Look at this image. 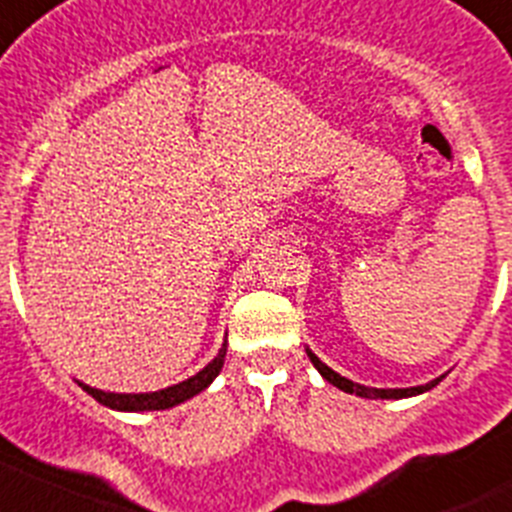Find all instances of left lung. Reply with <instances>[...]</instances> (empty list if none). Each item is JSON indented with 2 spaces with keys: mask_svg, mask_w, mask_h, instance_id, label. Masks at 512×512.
<instances>
[{
  "mask_svg": "<svg viewBox=\"0 0 512 512\" xmlns=\"http://www.w3.org/2000/svg\"><path fill=\"white\" fill-rule=\"evenodd\" d=\"M307 357H310L312 365L317 367V372H320L322 377H325L330 385H335V388H340L342 393H350V395H360V398H370V400H400V398H413V395H420L425 393V390L435 388L443 377H435V380H430L428 385H418V388H395V390H385V388H367V385H360V382H352L347 380V377H342L340 372H335L332 367H327L325 362L320 360V357L315 355V352L307 347Z\"/></svg>",
  "mask_w": 512,
  "mask_h": 512,
  "instance_id": "8db88e82",
  "label": "left lung"
}]
</instances>
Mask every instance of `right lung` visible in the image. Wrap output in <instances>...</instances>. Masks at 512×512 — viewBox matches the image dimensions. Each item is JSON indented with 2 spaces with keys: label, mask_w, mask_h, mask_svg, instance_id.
I'll use <instances>...</instances> for the list:
<instances>
[{
  "label": "right lung",
  "mask_w": 512,
  "mask_h": 512,
  "mask_svg": "<svg viewBox=\"0 0 512 512\" xmlns=\"http://www.w3.org/2000/svg\"><path fill=\"white\" fill-rule=\"evenodd\" d=\"M225 355H227V340L225 345L220 347L215 360L210 365L202 367L197 375L187 377V380L177 382L172 388L157 390V393H104V390L89 388L84 382H79V388L84 390L87 395H92L97 403L107 405L112 410H122V413H145V410H167L175 408V405L185 403V400L195 398L197 393H202L205 388H210V382L220 375L222 365H225Z\"/></svg>",
  "instance_id": "1"
}]
</instances>
